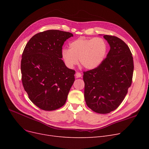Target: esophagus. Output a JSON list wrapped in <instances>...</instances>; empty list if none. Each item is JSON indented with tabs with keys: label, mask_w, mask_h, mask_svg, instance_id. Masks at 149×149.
I'll list each match as a JSON object with an SVG mask.
<instances>
[{
	"label": "esophagus",
	"mask_w": 149,
	"mask_h": 149,
	"mask_svg": "<svg viewBox=\"0 0 149 149\" xmlns=\"http://www.w3.org/2000/svg\"><path fill=\"white\" fill-rule=\"evenodd\" d=\"M75 76L77 78H80V77H81V74L79 72H77L76 74H75Z\"/></svg>",
	"instance_id": "obj_1"
}]
</instances>
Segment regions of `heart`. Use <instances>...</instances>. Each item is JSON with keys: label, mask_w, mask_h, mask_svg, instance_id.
Listing matches in <instances>:
<instances>
[{"label": "heart", "mask_w": 149, "mask_h": 149, "mask_svg": "<svg viewBox=\"0 0 149 149\" xmlns=\"http://www.w3.org/2000/svg\"><path fill=\"white\" fill-rule=\"evenodd\" d=\"M107 51V43L102 38L80 37L69 43V49L62 51L61 57L68 68H74L79 59L84 68L93 69L102 63Z\"/></svg>", "instance_id": "obj_1"}]
</instances>
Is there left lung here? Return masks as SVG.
<instances>
[{
    "label": "left lung",
    "mask_w": 149,
    "mask_h": 149,
    "mask_svg": "<svg viewBox=\"0 0 149 149\" xmlns=\"http://www.w3.org/2000/svg\"><path fill=\"white\" fill-rule=\"evenodd\" d=\"M103 37L110 45L107 57L98 67L84 72V99L87 106L98 113H108L123 102L130 87L134 60L126 43L120 38Z\"/></svg>",
    "instance_id": "left-lung-1"
}]
</instances>
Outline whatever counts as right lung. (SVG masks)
<instances>
[{
  "mask_svg": "<svg viewBox=\"0 0 149 149\" xmlns=\"http://www.w3.org/2000/svg\"><path fill=\"white\" fill-rule=\"evenodd\" d=\"M73 37L69 32L47 30L31 37L21 60L22 84L29 100L44 111L63 106L75 77L61 58L62 46Z\"/></svg>",
  "mask_w": 149,
  "mask_h": 149,
  "instance_id": "obj_1",
  "label": "right lung"
}]
</instances>
